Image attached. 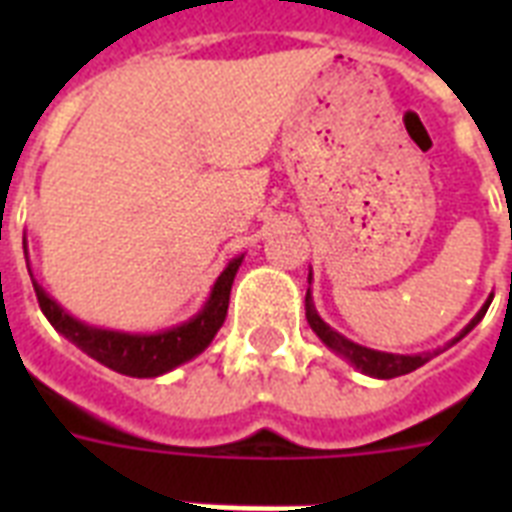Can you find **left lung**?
<instances>
[{"label":"left lung","mask_w":512,"mask_h":512,"mask_svg":"<svg viewBox=\"0 0 512 512\" xmlns=\"http://www.w3.org/2000/svg\"><path fill=\"white\" fill-rule=\"evenodd\" d=\"M311 276L313 273H308V284H311ZM489 303H492V300H486L484 308L473 316V321H470L468 327L462 329L460 335L454 337L449 345L460 342L462 337L468 335L470 329L476 327L478 321L484 319L486 311H489ZM305 319H308L313 332L319 335V340L324 342L329 350H335L337 356L345 358L350 366H356L358 372L369 374V377H377V380H393V377L414 372V369H420L422 364H428L430 358L441 353V348H438V350H428V353H414V356H398V353H385V350H372V348H366V345H358V342L348 340V337L340 335L337 329H332L327 321L321 319L319 311H316V305H313L311 289L305 292ZM449 345H446V348H449Z\"/></svg>","instance_id":"obj_1"}]
</instances>
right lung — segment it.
<instances>
[{"label":"right lung","mask_w":512,"mask_h":512,"mask_svg":"<svg viewBox=\"0 0 512 512\" xmlns=\"http://www.w3.org/2000/svg\"><path fill=\"white\" fill-rule=\"evenodd\" d=\"M23 252H26L28 265L26 239H23ZM241 260H244V255L233 257L231 263L225 265L223 273L217 276V281L209 289L207 303L201 305V311L196 316L177 324V327L162 329V332H122V329L84 324V321L74 319L63 305H58V300H52L44 292L42 284L34 279L31 268H28V273H31V281H34L39 308H42L52 327L58 329L68 342H74L76 348L84 350L87 356L119 374H127V377H159V374L172 372L175 366L204 353L209 342L215 340L217 329L223 327L225 316H228L231 287Z\"/></svg>","instance_id":"add662e5"}]
</instances>
